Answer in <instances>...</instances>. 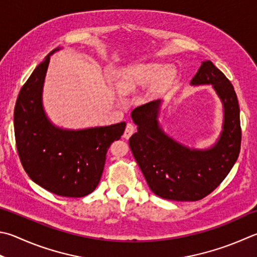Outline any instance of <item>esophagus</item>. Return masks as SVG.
<instances>
[{
	"mask_svg": "<svg viewBox=\"0 0 257 257\" xmlns=\"http://www.w3.org/2000/svg\"><path fill=\"white\" fill-rule=\"evenodd\" d=\"M134 131H135L134 125H133V124H131V123H128V124L126 125V127H125V131H124L123 137H124L125 139H130L131 137H132V134L134 133Z\"/></svg>",
	"mask_w": 257,
	"mask_h": 257,
	"instance_id": "esophagus-1",
	"label": "esophagus"
}]
</instances>
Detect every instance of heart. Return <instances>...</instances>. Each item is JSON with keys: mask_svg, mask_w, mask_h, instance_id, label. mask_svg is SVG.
I'll return each instance as SVG.
<instances>
[{"mask_svg": "<svg viewBox=\"0 0 257 257\" xmlns=\"http://www.w3.org/2000/svg\"><path fill=\"white\" fill-rule=\"evenodd\" d=\"M176 78V70L159 62H139L130 65L119 72L116 88L122 93H132L152 84L156 90H163Z\"/></svg>", "mask_w": 257, "mask_h": 257, "instance_id": "b5f03b06", "label": "heart"}]
</instances>
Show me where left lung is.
I'll list each match as a JSON object with an SVG mask.
<instances>
[{
  "label": "left lung",
  "mask_w": 257,
  "mask_h": 257,
  "mask_svg": "<svg viewBox=\"0 0 257 257\" xmlns=\"http://www.w3.org/2000/svg\"><path fill=\"white\" fill-rule=\"evenodd\" d=\"M190 85H211L222 104V130L209 148H189L164 132L159 122L161 99L139 106L131 114L138 125L128 141L131 151L150 189L169 200L196 201L209 195L234 167L240 150L239 106L230 81L206 60Z\"/></svg>",
  "instance_id": "8db88e82"
}]
</instances>
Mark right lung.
I'll list each match as a JSON object with an SVG mask.
<instances>
[{"label": "right lung", "mask_w": 257, "mask_h": 257, "mask_svg": "<svg viewBox=\"0 0 257 257\" xmlns=\"http://www.w3.org/2000/svg\"><path fill=\"white\" fill-rule=\"evenodd\" d=\"M53 49L23 85L14 108L18 153L28 176L61 197L80 198L98 186L106 153L124 133L126 123L81 130L53 124L43 107L42 91Z\"/></svg>", "instance_id": "add662e5"}]
</instances>
